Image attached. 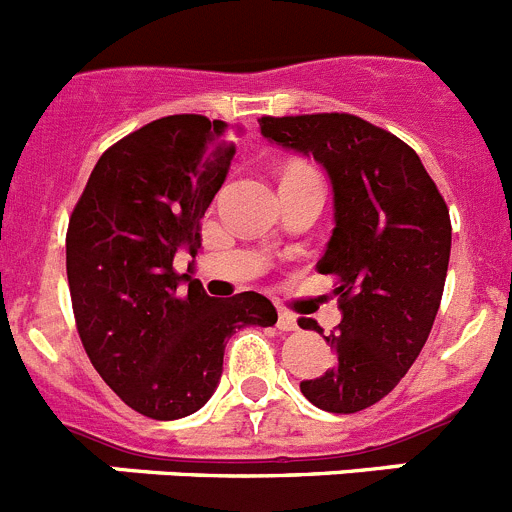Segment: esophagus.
Segmentation results:
<instances>
[{"instance_id":"esophagus-1","label":"esophagus","mask_w":512,"mask_h":512,"mask_svg":"<svg viewBox=\"0 0 512 512\" xmlns=\"http://www.w3.org/2000/svg\"><path fill=\"white\" fill-rule=\"evenodd\" d=\"M277 328H279V330H284V333H289V330H297V328H300V325H297V318H295V315H292V312L279 310Z\"/></svg>"}]
</instances>
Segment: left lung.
<instances>
[{"mask_svg": "<svg viewBox=\"0 0 512 512\" xmlns=\"http://www.w3.org/2000/svg\"><path fill=\"white\" fill-rule=\"evenodd\" d=\"M259 128L328 174L333 233L318 271L338 277L341 325L323 336L336 364L300 390L320 410L359 413L395 390L428 341L449 269V207L418 153L361 117H261Z\"/></svg>", "mask_w": 512, "mask_h": 512, "instance_id": "left-lung-1", "label": "left lung"}]
</instances>
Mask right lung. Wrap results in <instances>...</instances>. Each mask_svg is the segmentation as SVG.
Here are the masks:
<instances>
[{"mask_svg":"<svg viewBox=\"0 0 512 512\" xmlns=\"http://www.w3.org/2000/svg\"><path fill=\"white\" fill-rule=\"evenodd\" d=\"M230 128L202 115L148 122L104 151L74 207L66 274L89 361L125 405L187 418L215 395L225 341L277 323L259 292L217 300L192 279L200 220L233 158ZM193 256L176 275L173 256Z\"/></svg>","mask_w":512,"mask_h":512,"instance_id":"obj_1","label":"right lung"}]
</instances>
